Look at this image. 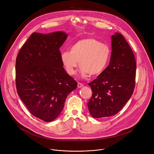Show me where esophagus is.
<instances>
[{"instance_id": "obj_1", "label": "esophagus", "mask_w": 154, "mask_h": 154, "mask_svg": "<svg viewBox=\"0 0 154 154\" xmlns=\"http://www.w3.org/2000/svg\"><path fill=\"white\" fill-rule=\"evenodd\" d=\"M82 87H84V85H83L82 83H80V82H78V88H82Z\"/></svg>"}]
</instances>
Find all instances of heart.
Returning <instances> with one entry per match:
<instances>
[{
    "mask_svg": "<svg viewBox=\"0 0 154 154\" xmlns=\"http://www.w3.org/2000/svg\"><path fill=\"white\" fill-rule=\"evenodd\" d=\"M110 54L107 45L95 38L88 37L73 44L70 52L62 53L60 59L68 75L72 76L75 73L78 62L81 76L86 78L89 75L95 76L101 74L107 65Z\"/></svg>",
    "mask_w": 154,
    "mask_h": 154,
    "instance_id": "b5f03b06",
    "label": "heart"
}]
</instances>
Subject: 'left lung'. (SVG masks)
<instances>
[{
  "label": "left lung",
  "instance_id": "1",
  "mask_svg": "<svg viewBox=\"0 0 154 154\" xmlns=\"http://www.w3.org/2000/svg\"><path fill=\"white\" fill-rule=\"evenodd\" d=\"M110 64L88 84L92 94L88 109L94 118L114 116L131 98L135 86L136 63L129 44L120 33L111 36Z\"/></svg>",
  "mask_w": 154,
  "mask_h": 154
}]
</instances>
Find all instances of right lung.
<instances>
[{"label": "right lung", "instance_id": "obj_1", "mask_svg": "<svg viewBox=\"0 0 154 154\" xmlns=\"http://www.w3.org/2000/svg\"><path fill=\"white\" fill-rule=\"evenodd\" d=\"M67 34L33 32L16 59L15 83L18 95L35 117L50 122L63 110L76 81L63 67L60 47Z\"/></svg>", "mask_w": 154, "mask_h": 154}]
</instances>
